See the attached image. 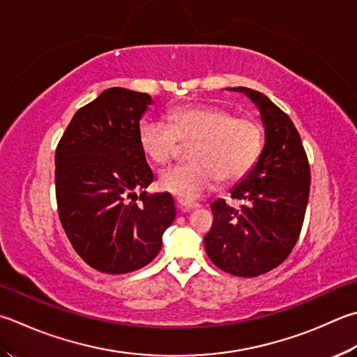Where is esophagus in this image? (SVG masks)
<instances>
[{
  "label": "esophagus",
  "instance_id": "1",
  "mask_svg": "<svg viewBox=\"0 0 357 357\" xmlns=\"http://www.w3.org/2000/svg\"><path fill=\"white\" fill-rule=\"evenodd\" d=\"M200 205L197 204V202H186V200H178L177 202V208L181 211V213H188L191 210H196V208H199Z\"/></svg>",
  "mask_w": 357,
  "mask_h": 357
}]
</instances>
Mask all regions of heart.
Returning <instances> with one entry per match:
<instances>
[{"label": "heart", "mask_w": 357, "mask_h": 357, "mask_svg": "<svg viewBox=\"0 0 357 357\" xmlns=\"http://www.w3.org/2000/svg\"><path fill=\"white\" fill-rule=\"evenodd\" d=\"M141 151L155 165H166L191 144L192 163L169 167L160 176L161 190L180 200H196L250 171L262 147L261 126L253 118L234 116L218 105H183L167 113V124L153 119L139 127Z\"/></svg>", "instance_id": "1"}]
</instances>
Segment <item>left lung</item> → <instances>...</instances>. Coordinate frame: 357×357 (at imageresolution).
<instances>
[{"mask_svg": "<svg viewBox=\"0 0 357 357\" xmlns=\"http://www.w3.org/2000/svg\"><path fill=\"white\" fill-rule=\"evenodd\" d=\"M250 98L266 127V144L258 163L231 199L211 204L213 225L205 236L208 258L220 271L252 278L278 267L297 244L311 186V169L292 119L271 99L245 86L233 89Z\"/></svg>", "mask_w": 357, "mask_h": 357, "instance_id": "1", "label": "left lung"}]
</instances>
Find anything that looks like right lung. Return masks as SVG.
I'll return each mask as SVG.
<instances>
[{
  "label": "right lung",
  "instance_id": "1",
  "mask_svg": "<svg viewBox=\"0 0 357 357\" xmlns=\"http://www.w3.org/2000/svg\"><path fill=\"white\" fill-rule=\"evenodd\" d=\"M146 93L109 89L79 109L56 149L59 219L76 253L104 273H129L157 257L176 219L171 194H147L141 151ZM137 190H141L139 197Z\"/></svg>",
  "mask_w": 357,
  "mask_h": 357
}]
</instances>
